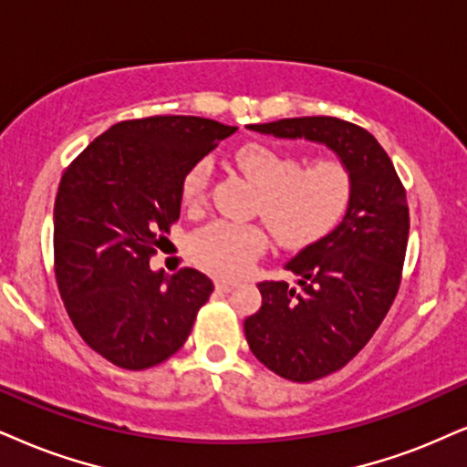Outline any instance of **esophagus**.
<instances>
[{
	"instance_id": "34e87169",
	"label": "esophagus",
	"mask_w": 467,
	"mask_h": 467,
	"mask_svg": "<svg viewBox=\"0 0 467 467\" xmlns=\"http://www.w3.org/2000/svg\"><path fill=\"white\" fill-rule=\"evenodd\" d=\"M215 288H217V291H222V293H228V291H233V288H234V282L215 280Z\"/></svg>"
}]
</instances>
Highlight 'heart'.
Listing matches in <instances>:
<instances>
[{"instance_id":"heart-1","label":"heart","mask_w":467,"mask_h":467,"mask_svg":"<svg viewBox=\"0 0 467 467\" xmlns=\"http://www.w3.org/2000/svg\"><path fill=\"white\" fill-rule=\"evenodd\" d=\"M234 163L258 190L256 211L271 234L286 247L312 245L342 222L351 206L353 174L338 157H317L302 165L295 150L247 141L234 150ZM209 161L193 163L182 176V202L198 204L209 182ZM258 226L211 222L190 241L192 258L217 275H239L263 250Z\"/></svg>"}]
</instances>
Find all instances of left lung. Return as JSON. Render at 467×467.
Listing matches in <instances>:
<instances>
[{
    "label": "left lung",
    "instance_id": "8db88e82",
    "mask_svg": "<svg viewBox=\"0 0 467 467\" xmlns=\"http://www.w3.org/2000/svg\"><path fill=\"white\" fill-rule=\"evenodd\" d=\"M247 129L326 144L353 174L342 222L286 263L299 286L261 282V310L244 323L258 362L285 379L315 381L364 349L397 297L410 234L405 187L379 141L353 122L304 116Z\"/></svg>",
    "mask_w": 467,
    "mask_h": 467
}]
</instances>
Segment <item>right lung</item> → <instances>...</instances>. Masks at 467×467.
Instances as JSON below:
<instances>
[{"label":"right lung","instance_id":"1","mask_svg":"<svg viewBox=\"0 0 467 467\" xmlns=\"http://www.w3.org/2000/svg\"><path fill=\"white\" fill-rule=\"evenodd\" d=\"M237 131L198 116L122 120L68 165L53 206L64 308L86 345L144 370L185 345L213 282L196 269H150L181 215L182 176Z\"/></svg>","mask_w":467,"mask_h":467}]
</instances>
